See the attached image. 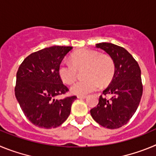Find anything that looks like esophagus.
<instances>
[{"label": "esophagus", "instance_id": "esophagus-1", "mask_svg": "<svg viewBox=\"0 0 156 156\" xmlns=\"http://www.w3.org/2000/svg\"><path fill=\"white\" fill-rule=\"evenodd\" d=\"M77 98H78L79 99H84L87 98V95H78Z\"/></svg>", "mask_w": 156, "mask_h": 156}]
</instances>
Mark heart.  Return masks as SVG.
Returning <instances> with one entry per match:
<instances>
[{
  "mask_svg": "<svg viewBox=\"0 0 156 156\" xmlns=\"http://www.w3.org/2000/svg\"><path fill=\"white\" fill-rule=\"evenodd\" d=\"M84 68L83 75L86 79L77 82L71 88L75 94H87L97 90L99 84L108 85L115 74V65L111 56L84 48L73 54L72 62L64 60L60 63L58 75L64 83L71 85L76 80L77 69Z\"/></svg>",
  "mask_w": 156,
  "mask_h": 156,
  "instance_id": "1",
  "label": "heart"
}]
</instances>
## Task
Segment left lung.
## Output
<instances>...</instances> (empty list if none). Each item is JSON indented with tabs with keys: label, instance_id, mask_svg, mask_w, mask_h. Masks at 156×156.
<instances>
[{
	"label": "left lung",
	"instance_id": "1",
	"mask_svg": "<svg viewBox=\"0 0 156 156\" xmlns=\"http://www.w3.org/2000/svg\"><path fill=\"white\" fill-rule=\"evenodd\" d=\"M98 48L108 53L115 65L112 80L99 97L98 104L90 109L92 118L108 129L126 124L135 113L143 93L140 69L137 62L125 49L111 43H99ZM109 94L110 99L106 95Z\"/></svg>",
	"mask_w": 156,
	"mask_h": 156
}]
</instances>
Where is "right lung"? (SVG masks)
Masks as SVG:
<instances>
[{"label": "right lung", "instance_id": "right-lung-1", "mask_svg": "<svg viewBox=\"0 0 156 156\" xmlns=\"http://www.w3.org/2000/svg\"><path fill=\"white\" fill-rule=\"evenodd\" d=\"M72 47L53 46L30 54L16 73L15 94L23 113L35 126H59L67 119L76 96L58 100L69 88L58 75V66Z\"/></svg>", "mask_w": 156, "mask_h": 156}]
</instances>
